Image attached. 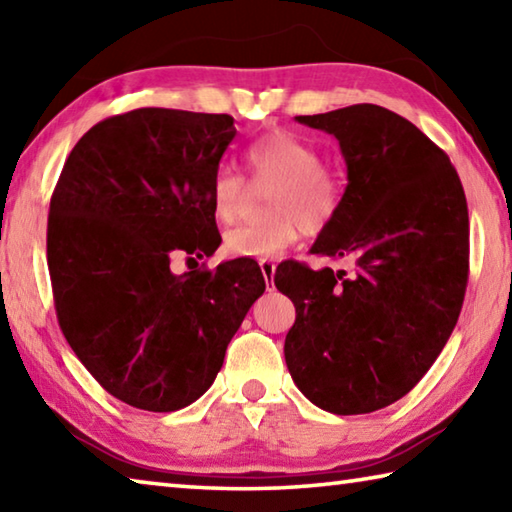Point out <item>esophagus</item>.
<instances>
[{
	"label": "esophagus",
	"mask_w": 512,
	"mask_h": 512,
	"mask_svg": "<svg viewBox=\"0 0 512 512\" xmlns=\"http://www.w3.org/2000/svg\"><path fill=\"white\" fill-rule=\"evenodd\" d=\"M275 262L273 259H262V262H259V268H262V273H264V280H266V287L268 289H273V275H275Z\"/></svg>",
	"instance_id": "1"
}]
</instances>
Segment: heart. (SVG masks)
<instances>
[{"instance_id": "heart-1", "label": "heart", "mask_w": 512, "mask_h": 512, "mask_svg": "<svg viewBox=\"0 0 512 512\" xmlns=\"http://www.w3.org/2000/svg\"><path fill=\"white\" fill-rule=\"evenodd\" d=\"M248 167L257 183L268 189L266 219L250 221L230 230L225 250L232 257L271 259L296 244L309 230H320L341 210L345 180L339 171L323 164L318 146L289 131H275L248 146ZM248 183L230 164L216 169L210 187L214 219L230 225L244 212Z\"/></svg>"}]
</instances>
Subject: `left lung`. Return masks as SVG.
<instances>
[{"label":"left lung","mask_w":512,"mask_h":512,"mask_svg":"<svg viewBox=\"0 0 512 512\" xmlns=\"http://www.w3.org/2000/svg\"><path fill=\"white\" fill-rule=\"evenodd\" d=\"M296 119L341 144L348 187L311 253L352 271L277 266L296 307L284 359L323 411L372 413L409 393L454 332L470 273L465 192L440 146L375 103Z\"/></svg>","instance_id":"8db88e82"}]
</instances>
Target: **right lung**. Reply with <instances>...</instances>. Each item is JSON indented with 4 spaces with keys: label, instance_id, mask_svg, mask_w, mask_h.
<instances>
[{
    "label": "right lung",
    "instance_id": "add662e5",
    "mask_svg": "<svg viewBox=\"0 0 512 512\" xmlns=\"http://www.w3.org/2000/svg\"><path fill=\"white\" fill-rule=\"evenodd\" d=\"M230 115L137 108L99 121L65 160L49 203L58 325L90 375L135 409H185L212 386L266 289L246 257L183 275L171 259L221 244L210 187Z\"/></svg>",
    "mask_w": 512,
    "mask_h": 512
}]
</instances>
